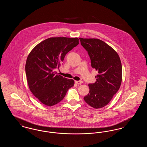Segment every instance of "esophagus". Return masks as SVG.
Instances as JSON below:
<instances>
[{"label": "esophagus", "mask_w": 147, "mask_h": 147, "mask_svg": "<svg viewBox=\"0 0 147 147\" xmlns=\"http://www.w3.org/2000/svg\"><path fill=\"white\" fill-rule=\"evenodd\" d=\"M75 83H76V84L79 85V84H82V83H83V82L79 80V81H75Z\"/></svg>", "instance_id": "obj_1"}]
</instances>
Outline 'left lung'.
Here are the masks:
<instances>
[{
    "mask_svg": "<svg viewBox=\"0 0 147 147\" xmlns=\"http://www.w3.org/2000/svg\"><path fill=\"white\" fill-rule=\"evenodd\" d=\"M90 57L91 67L98 71L95 83L89 84L90 91L85 101L95 109L104 107L118 91L122 82V65L117 52L97 38H79Z\"/></svg>",
    "mask_w": 147,
    "mask_h": 147,
    "instance_id": "left-lung-1",
    "label": "left lung"
}]
</instances>
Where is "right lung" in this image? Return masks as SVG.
Instances as JSON below:
<instances>
[{"label": "right lung", "instance_id": "add662e5", "mask_svg": "<svg viewBox=\"0 0 147 147\" xmlns=\"http://www.w3.org/2000/svg\"><path fill=\"white\" fill-rule=\"evenodd\" d=\"M78 38L51 37L38 43L28 55L25 71L30 91L42 104L56 105L72 87L73 79L56 74L66 54L76 47Z\"/></svg>", "mask_w": 147, "mask_h": 147}]
</instances>
